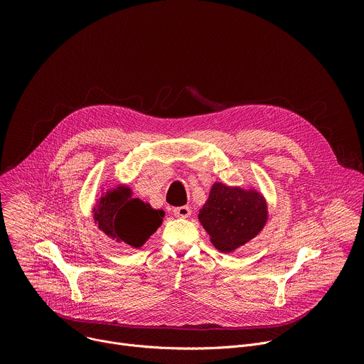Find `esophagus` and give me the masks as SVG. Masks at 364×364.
I'll return each mask as SVG.
<instances>
[{
	"mask_svg": "<svg viewBox=\"0 0 364 364\" xmlns=\"http://www.w3.org/2000/svg\"><path fill=\"white\" fill-rule=\"evenodd\" d=\"M173 213H174V216H176V218L187 219V218H190L191 210H190V207H188V205H180V207H176V209L173 210Z\"/></svg>",
	"mask_w": 364,
	"mask_h": 364,
	"instance_id": "obj_1",
	"label": "esophagus"
}]
</instances>
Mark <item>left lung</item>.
I'll return each instance as SVG.
<instances>
[{
    "label": "left lung",
    "instance_id": "left-lung-1",
    "mask_svg": "<svg viewBox=\"0 0 364 364\" xmlns=\"http://www.w3.org/2000/svg\"><path fill=\"white\" fill-rule=\"evenodd\" d=\"M261 194L216 183L198 213L200 223L222 252H232L255 237L267 223Z\"/></svg>",
    "mask_w": 364,
    "mask_h": 364
}]
</instances>
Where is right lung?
I'll use <instances>...</instances> for the list:
<instances>
[{
  "mask_svg": "<svg viewBox=\"0 0 364 364\" xmlns=\"http://www.w3.org/2000/svg\"><path fill=\"white\" fill-rule=\"evenodd\" d=\"M163 218V210H154L141 198L132 197L128 187L115 188L95 207V222L99 229L131 247H141L159 229Z\"/></svg>",
  "mask_w": 364,
  "mask_h": 364,
  "instance_id": "right-lung-1",
  "label": "right lung"
}]
</instances>
